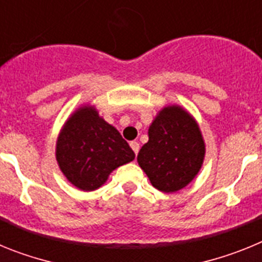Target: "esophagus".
Wrapping results in <instances>:
<instances>
[{
  "instance_id": "esophagus-1",
  "label": "esophagus",
  "mask_w": 262,
  "mask_h": 262,
  "mask_svg": "<svg viewBox=\"0 0 262 262\" xmlns=\"http://www.w3.org/2000/svg\"><path fill=\"white\" fill-rule=\"evenodd\" d=\"M129 145H131V148H133V151L135 152V155H138L139 148H140V145H139V143H138V142H131V143H129Z\"/></svg>"
}]
</instances>
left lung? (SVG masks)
<instances>
[{"label": "left lung", "instance_id": "left-lung-1", "mask_svg": "<svg viewBox=\"0 0 262 262\" xmlns=\"http://www.w3.org/2000/svg\"><path fill=\"white\" fill-rule=\"evenodd\" d=\"M205 155V140L193 115L182 106L169 105L152 120L138 164L157 190L176 193L196 177Z\"/></svg>", "mask_w": 262, "mask_h": 262}]
</instances>
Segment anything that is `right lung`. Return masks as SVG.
<instances>
[{"mask_svg":"<svg viewBox=\"0 0 262 262\" xmlns=\"http://www.w3.org/2000/svg\"><path fill=\"white\" fill-rule=\"evenodd\" d=\"M56 161L73 186L93 191L119 166L135 159L128 143L94 105H81L66 120L56 140Z\"/></svg>","mask_w":262,"mask_h":262,"instance_id":"add662e5","label":"right lung"}]
</instances>
